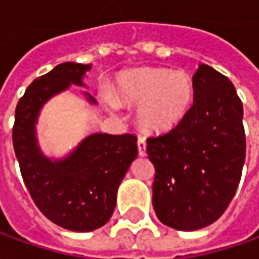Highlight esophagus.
Wrapping results in <instances>:
<instances>
[{
	"instance_id": "esophagus-1",
	"label": "esophagus",
	"mask_w": 259,
	"mask_h": 259,
	"mask_svg": "<svg viewBox=\"0 0 259 259\" xmlns=\"http://www.w3.org/2000/svg\"><path fill=\"white\" fill-rule=\"evenodd\" d=\"M137 148H139V155H140V157H144V155H146L147 143L143 137H140V139L137 140Z\"/></svg>"
}]
</instances>
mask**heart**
<instances>
[{
  "label": "heart",
  "mask_w": 259,
  "mask_h": 259,
  "mask_svg": "<svg viewBox=\"0 0 259 259\" xmlns=\"http://www.w3.org/2000/svg\"><path fill=\"white\" fill-rule=\"evenodd\" d=\"M118 96L127 105H139L137 119L148 133H165L174 129L189 112L194 84L186 72L163 68H147L123 73L118 80ZM107 104L119 108L118 100L107 93Z\"/></svg>",
  "instance_id": "obj_1"
}]
</instances>
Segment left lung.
<instances>
[{
	"label": "left lung",
	"mask_w": 259,
	"mask_h": 259,
	"mask_svg": "<svg viewBox=\"0 0 259 259\" xmlns=\"http://www.w3.org/2000/svg\"><path fill=\"white\" fill-rule=\"evenodd\" d=\"M194 101L178 126L147 139L155 168L152 206L178 230H198L226 211L245 159L243 104L233 83L208 65L193 76Z\"/></svg>",
	"instance_id": "obj_1"
}]
</instances>
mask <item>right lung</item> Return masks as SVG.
I'll list each match as a JSON object with an SVG mask.
<instances>
[{
    "instance_id": "right-lung-1",
    "label": "right lung",
    "mask_w": 259,
    "mask_h": 259,
    "mask_svg": "<svg viewBox=\"0 0 259 259\" xmlns=\"http://www.w3.org/2000/svg\"><path fill=\"white\" fill-rule=\"evenodd\" d=\"M90 68L64 62L37 77L16 105L12 129L15 155L34 204L51 222L73 232H91L109 221L119 185L137 157V139L129 133H94L58 161L38 148L36 122L42 105L70 84L84 85L83 76Z\"/></svg>"
}]
</instances>
